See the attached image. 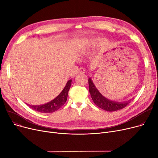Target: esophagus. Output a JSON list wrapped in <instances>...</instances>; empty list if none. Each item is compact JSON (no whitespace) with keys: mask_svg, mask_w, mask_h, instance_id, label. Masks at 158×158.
Segmentation results:
<instances>
[{"mask_svg":"<svg viewBox=\"0 0 158 158\" xmlns=\"http://www.w3.org/2000/svg\"><path fill=\"white\" fill-rule=\"evenodd\" d=\"M79 73H85V69L84 68L81 67L79 69Z\"/></svg>","mask_w":158,"mask_h":158,"instance_id":"obj_1","label":"esophagus"}]
</instances>
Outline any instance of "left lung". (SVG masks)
<instances>
[{
	"label": "left lung",
	"mask_w": 158,
	"mask_h": 158,
	"mask_svg": "<svg viewBox=\"0 0 158 158\" xmlns=\"http://www.w3.org/2000/svg\"><path fill=\"white\" fill-rule=\"evenodd\" d=\"M89 85V92L90 93L91 97L95 105H97L100 108L107 111H115L122 110L126 107L130 101H126L123 102H114L109 100L105 97H104L98 90L97 89L95 86L94 85L92 81L90 78L88 79Z\"/></svg>",
	"instance_id": "obj_1"
}]
</instances>
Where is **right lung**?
<instances>
[{
    "mask_svg": "<svg viewBox=\"0 0 158 158\" xmlns=\"http://www.w3.org/2000/svg\"><path fill=\"white\" fill-rule=\"evenodd\" d=\"M72 84V80H69L62 92L60 94V95L56 97L51 102H49L45 104L38 105V106H31L28 105L31 109L33 110L44 113H53L59 110L61 106H63L66 101L67 99L69 91L70 89V86Z\"/></svg>",
    "mask_w": 158,
    "mask_h": 158,
    "instance_id": "obj_1",
    "label": "right lung"
}]
</instances>
